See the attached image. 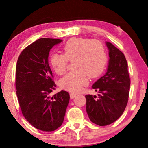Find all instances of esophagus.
<instances>
[{
  "mask_svg": "<svg viewBox=\"0 0 148 148\" xmlns=\"http://www.w3.org/2000/svg\"><path fill=\"white\" fill-rule=\"evenodd\" d=\"M76 96V94H74V93L70 94V97H71V99H73Z\"/></svg>",
  "mask_w": 148,
  "mask_h": 148,
  "instance_id": "34e87169",
  "label": "esophagus"
}]
</instances>
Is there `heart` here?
<instances>
[{
    "label": "heart",
    "instance_id": "b5f03b06",
    "mask_svg": "<svg viewBox=\"0 0 148 148\" xmlns=\"http://www.w3.org/2000/svg\"><path fill=\"white\" fill-rule=\"evenodd\" d=\"M63 53H53L49 58L52 68L58 75L66 71L69 61H74V69L60 80L62 89L77 92L89 83V76L101 75L107 64V56L104 45L101 42L89 38H73L62 47Z\"/></svg>",
    "mask_w": 148,
    "mask_h": 148
}]
</instances>
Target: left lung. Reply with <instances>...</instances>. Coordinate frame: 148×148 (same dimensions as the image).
I'll list each match as a JSON object with an SVG mask.
<instances>
[{"label": "left lung", "instance_id": "1", "mask_svg": "<svg viewBox=\"0 0 148 148\" xmlns=\"http://www.w3.org/2000/svg\"><path fill=\"white\" fill-rule=\"evenodd\" d=\"M106 45L109 50L107 72L92 86L99 92L98 98L96 95H86L89 118L99 126L112 123L123 113L131 85L124 54L110 42H106Z\"/></svg>", "mask_w": 148, "mask_h": 148}]
</instances>
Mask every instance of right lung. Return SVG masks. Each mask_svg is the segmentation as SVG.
I'll use <instances>...</instances> for the list:
<instances>
[{
    "label": "right lung",
    "instance_id": "right-lung-1",
    "mask_svg": "<svg viewBox=\"0 0 148 148\" xmlns=\"http://www.w3.org/2000/svg\"><path fill=\"white\" fill-rule=\"evenodd\" d=\"M60 39L40 38L22 51L16 66V94L22 114L35 128L53 131L64 121L70 95L61 91L50 93L56 87L48 57Z\"/></svg>",
    "mask_w": 148,
    "mask_h": 148
}]
</instances>
